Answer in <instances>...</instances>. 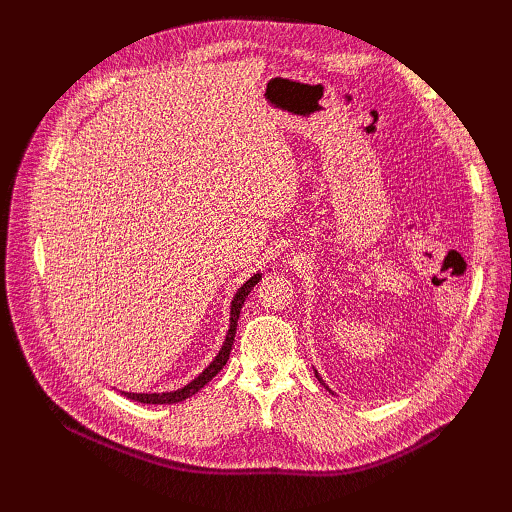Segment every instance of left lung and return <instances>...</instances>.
<instances>
[{"instance_id": "left-lung-1", "label": "left lung", "mask_w": 512, "mask_h": 512, "mask_svg": "<svg viewBox=\"0 0 512 512\" xmlns=\"http://www.w3.org/2000/svg\"><path fill=\"white\" fill-rule=\"evenodd\" d=\"M313 371H315V378L319 380V384H324V380H321V378H319V373H317V369H315V367H313ZM324 386H326V384H324ZM326 388H328V386H326ZM328 390H330V388H328Z\"/></svg>"}]
</instances>
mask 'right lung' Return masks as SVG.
Returning <instances> with one entry per match:
<instances>
[{
  "mask_svg": "<svg viewBox=\"0 0 512 512\" xmlns=\"http://www.w3.org/2000/svg\"><path fill=\"white\" fill-rule=\"evenodd\" d=\"M261 280V274H253L245 284H242L234 299L230 303V328L226 332V340L220 348V353L215 355V359L203 369V373H199L197 378L193 382H188L186 386L178 388V390H172V392H122L126 398L130 400H137V402H143V405H174V402H182L186 398H191L193 394H197L207 382H211L215 375L220 373V369L228 363V357H230V351H232V342H234V336H236V324H238V315H240V309L242 305H245L247 297L251 294L253 286Z\"/></svg>",
  "mask_w": 512,
  "mask_h": 512,
  "instance_id": "obj_1",
  "label": "right lung"
}]
</instances>
